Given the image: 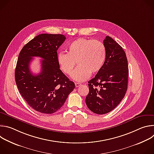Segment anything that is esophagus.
<instances>
[{
    "instance_id": "34e87169",
    "label": "esophagus",
    "mask_w": 154,
    "mask_h": 154,
    "mask_svg": "<svg viewBox=\"0 0 154 154\" xmlns=\"http://www.w3.org/2000/svg\"><path fill=\"white\" fill-rule=\"evenodd\" d=\"M75 85L76 87H79V86H80L81 85V83H75Z\"/></svg>"
}]
</instances>
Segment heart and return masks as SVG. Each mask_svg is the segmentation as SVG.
<instances>
[{
    "instance_id": "1",
    "label": "heart",
    "mask_w": 154,
    "mask_h": 154,
    "mask_svg": "<svg viewBox=\"0 0 154 154\" xmlns=\"http://www.w3.org/2000/svg\"><path fill=\"white\" fill-rule=\"evenodd\" d=\"M68 54L60 52L57 61L61 70L67 75L72 72L75 65L78 67L72 74L73 79L83 81L90 74L98 72L106 58V49L100 41L86 38H79L67 48Z\"/></svg>"
}]
</instances>
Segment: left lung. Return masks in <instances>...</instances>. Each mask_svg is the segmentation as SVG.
Returning a JSON list of instances; mask_svg holds the SVG:
<instances>
[{
	"label": "left lung",
	"mask_w": 154,
	"mask_h": 154,
	"mask_svg": "<svg viewBox=\"0 0 154 154\" xmlns=\"http://www.w3.org/2000/svg\"><path fill=\"white\" fill-rule=\"evenodd\" d=\"M106 58L101 69L88 82L86 104L94 113L103 115L115 108L125 96L128 68L122 48L108 36L103 40Z\"/></svg>",
	"instance_id": "1"
}]
</instances>
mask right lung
<instances>
[{
  "label": "right lung",
  "mask_w": 154,
  "mask_h": 154,
  "mask_svg": "<svg viewBox=\"0 0 154 154\" xmlns=\"http://www.w3.org/2000/svg\"><path fill=\"white\" fill-rule=\"evenodd\" d=\"M65 39V36L60 34H40L19 53L15 69L16 83L21 96L38 112H56L75 88L74 83L63 73L57 61V50ZM33 56L43 59L38 75H33L29 68Z\"/></svg>",
  "instance_id": "add662e5"
}]
</instances>
